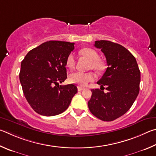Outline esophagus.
<instances>
[{"label": "esophagus", "mask_w": 156, "mask_h": 156, "mask_svg": "<svg viewBox=\"0 0 156 156\" xmlns=\"http://www.w3.org/2000/svg\"><path fill=\"white\" fill-rule=\"evenodd\" d=\"M83 89H84V88H81V87H78V88H77L78 91H82Z\"/></svg>", "instance_id": "esophagus-1"}]
</instances>
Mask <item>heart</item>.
Here are the masks:
<instances>
[{
  "mask_svg": "<svg viewBox=\"0 0 156 156\" xmlns=\"http://www.w3.org/2000/svg\"><path fill=\"white\" fill-rule=\"evenodd\" d=\"M80 53L91 60L90 67L97 71L102 70L104 68V63L99 59V54L94 49L84 48L80 50ZM75 57L73 53H70L66 58V66L69 68H73L75 66ZM96 76L92 72H81L75 71L69 75V81L71 83L77 84L80 86H86L89 82L93 81Z\"/></svg>",
  "mask_w": 156,
  "mask_h": 156,
  "instance_id": "heart-1",
  "label": "heart"
}]
</instances>
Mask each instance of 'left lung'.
<instances>
[{"label": "left lung", "instance_id": "8db88e82", "mask_svg": "<svg viewBox=\"0 0 156 156\" xmlns=\"http://www.w3.org/2000/svg\"><path fill=\"white\" fill-rule=\"evenodd\" d=\"M94 46L105 55L108 68L97 82L101 88L91 90L88 108L97 118L112 121L126 113L135 101L140 72L134 56L124 46L108 40L95 41Z\"/></svg>", "mask_w": 156, "mask_h": 156}]
</instances>
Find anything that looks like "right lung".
Returning a JSON list of instances; mask_svg holds the SVG:
<instances>
[{
	"instance_id": "add662e5",
	"label": "right lung",
	"mask_w": 156,
	"mask_h": 156,
	"mask_svg": "<svg viewBox=\"0 0 156 156\" xmlns=\"http://www.w3.org/2000/svg\"><path fill=\"white\" fill-rule=\"evenodd\" d=\"M75 43L48 41L30 51L21 62L19 78L23 93L35 112L52 116L66 110L77 92L66 80V58Z\"/></svg>"
}]
</instances>
